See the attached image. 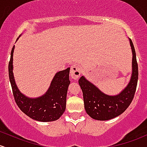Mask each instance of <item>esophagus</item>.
I'll return each mask as SVG.
<instances>
[{
	"mask_svg": "<svg viewBox=\"0 0 147 147\" xmlns=\"http://www.w3.org/2000/svg\"><path fill=\"white\" fill-rule=\"evenodd\" d=\"M80 75H81V71H80V67L79 66L74 65L71 67L70 73L71 78L73 80H77L80 77Z\"/></svg>",
	"mask_w": 147,
	"mask_h": 147,
	"instance_id": "34e87169",
	"label": "esophagus"
}]
</instances>
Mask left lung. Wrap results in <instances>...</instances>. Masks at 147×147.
I'll return each instance as SVG.
<instances>
[{
	"mask_svg": "<svg viewBox=\"0 0 147 147\" xmlns=\"http://www.w3.org/2000/svg\"><path fill=\"white\" fill-rule=\"evenodd\" d=\"M133 51V73L128 86L117 96H109L86 80L84 77L79 80L83 93L84 108L93 119L106 121L118 117L129 107L135 96L138 80V65L133 42L130 39Z\"/></svg>",
	"mask_w": 147,
	"mask_h": 147,
	"instance_id": "1",
	"label": "left lung"
}]
</instances>
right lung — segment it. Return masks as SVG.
<instances>
[{
	"mask_svg": "<svg viewBox=\"0 0 147 147\" xmlns=\"http://www.w3.org/2000/svg\"><path fill=\"white\" fill-rule=\"evenodd\" d=\"M14 46L11 51L8 65L9 78L14 100L19 109L30 118L38 121H53L59 119L65 112L68 86L70 67L56 74L46 94L38 98H28L20 93L16 85L12 72V56Z\"/></svg>",
	"mask_w": 147,
	"mask_h": 147,
	"instance_id": "1",
	"label": "right lung"
}]
</instances>
